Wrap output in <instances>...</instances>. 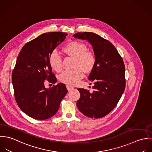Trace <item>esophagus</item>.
<instances>
[{
	"label": "esophagus",
	"instance_id": "34e87169",
	"mask_svg": "<svg viewBox=\"0 0 152 152\" xmlns=\"http://www.w3.org/2000/svg\"><path fill=\"white\" fill-rule=\"evenodd\" d=\"M66 88L69 91H71L74 89V88L73 86H71L70 85H66Z\"/></svg>",
	"mask_w": 152,
	"mask_h": 152
}]
</instances>
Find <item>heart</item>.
I'll return each mask as SVG.
<instances>
[{
    "label": "heart",
    "mask_w": 152,
    "mask_h": 152,
    "mask_svg": "<svg viewBox=\"0 0 152 152\" xmlns=\"http://www.w3.org/2000/svg\"><path fill=\"white\" fill-rule=\"evenodd\" d=\"M63 51L75 58L74 67L76 68L63 72L59 79L62 83L70 85H75L83 77V70L88 73L94 68L96 61V55L93 52L88 49L86 44L76 40L68 43L63 48ZM49 61L50 67L55 71L60 72L62 70V59L57 51L54 50L50 53Z\"/></svg>",
    "instance_id": "obj_1"
}]
</instances>
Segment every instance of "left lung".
Returning <instances> with one entry per match:
<instances>
[{"mask_svg":"<svg viewBox=\"0 0 152 152\" xmlns=\"http://www.w3.org/2000/svg\"><path fill=\"white\" fill-rule=\"evenodd\" d=\"M73 36L87 40L93 46L96 58L88 78L94 84V91L90 92L78 88L80 97L77 102V107L89 118H103L116 106L125 89L124 62L114 45L99 35L85 31L76 33Z\"/></svg>","mask_w":152,"mask_h":152,"instance_id":"obj_1","label":"left lung"}]
</instances>
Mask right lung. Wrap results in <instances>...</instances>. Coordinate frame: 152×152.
<instances>
[{"label": "right lung", "mask_w": 152, "mask_h": 152, "mask_svg": "<svg viewBox=\"0 0 152 152\" xmlns=\"http://www.w3.org/2000/svg\"><path fill=\"white\" fill-rule=\"evenodd\" d=\"M67 35L60 31L43 33L26 43L18 56L12 74L15 98L20 109L33 119L45 120L54 116L68 91L61 83L48 89L44 85L57 81L49 59Z\"/></svg>", "instance_id": "right-lung-1"}]
</instances>
